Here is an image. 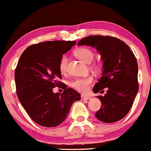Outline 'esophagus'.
I'll use <instances>...</instances> for the list:
<instances>
[{
    "instance_id": "obj_1",
    "label": "esophagus",
    "mask_w": 151,
    "mask_h": 151,
    "mask_svg": "<svg viewBox=\"0 0 151 151\" xmlns=\"http://www.w3.org/2000/svg\"><path fill=\"white\" fill-rule=\"evenodd\" d=\"M81 100H90L91 99V97H90V96H86V95H81Z\"/></svg>"
}]
</instances>
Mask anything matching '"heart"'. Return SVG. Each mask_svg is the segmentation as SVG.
<instances>
[{
  "instance_id": "heart-1",
  "label": "heart",
  "mask_w": 151,
  "mask_h": 151,
  "mask_svg": "<svg viewBox=\"0 0 151 151\" xmlns=\"http://www.w3.org/2000/svg\"><path fill=\"white\" fill-rule=\"evenodd\" d=\"M74 54L76 57L79 59L82 60L85 63H90L94 58V52L91 49L88 47H80L74 51ZM67 65H68V57L65 55L61 56L60 59L59 64V70L61 73H65L67 70ZM92 68L95 71L99 72L102 69V65L100 63L95 62L93 63L91 65ZM94 82V78L92 76H88L87 77L81 78H77L71 83V87L74 90H77L81 93H88L90 89V87Z\"/></svg>"
}]
</instances>
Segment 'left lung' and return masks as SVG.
Listing matches in <instances>:
<instances>
[{"instance_id": "left-lung-1", "label": "left lung", "mask_w": 151, "mask_h": 151, "mask_svg": "<svg viewBox=\"0 0 151 151\" xmlns=\"http://www.w3.org/2000/svg\"><path fill=\"white\" fill-rule=\"evenodd\" d=\"M78 45L95 47L104 61L102 76L93 92L107 90L104 96H97L102 105L95 116L104 123L119 121L130 111L139 90L136 56L125 42L111 36L92 35L80 40Z\"/></svg>"}]
</instances>
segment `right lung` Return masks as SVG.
<instances>
[{
  "instance_id": "obj_1",
  "label": "right lung",
  "mask_w": 151,
  "mask_h": 151,
  "mask_svg": "<svg viewBox=\"0 0 151 151\" xmlns=\"http://www.w3.org/2000/svg\"><path fill=\"white\" fill-rule=\"evenodd\" d=\"M76 41H47L32 44L23 51L15 70L16 93L29 117L37 124L54 127L68 116L81 94L60 81V59ZM58 86L64 90L54 93Z\"/></svg>"
}]
</instances>
